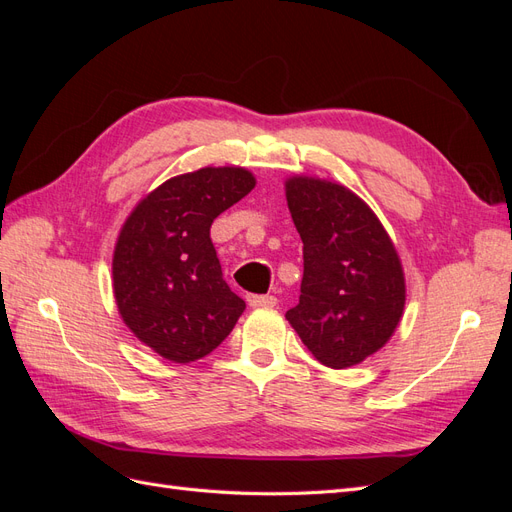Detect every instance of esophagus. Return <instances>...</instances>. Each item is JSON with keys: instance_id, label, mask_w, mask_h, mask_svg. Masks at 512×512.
<instances>
[{"instance_id": "obj_1", "label": "esophagus", "mask_w": 512, "mask_h": 512, "mask_svg": "<svg viewBox=\"0 0 512 512\" xmlns=\"http://www.w3.org/2000/svg\"><path fill=\"white\" fill-rule=\"evenodd\" d=\"M247 303L252 307H275L277 299L271 297V294H250V297H247Z\"/></svg>"}]
</instances>
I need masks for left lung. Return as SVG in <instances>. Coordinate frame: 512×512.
<instances>
[{"mask_svg":"<svg viewBox=\"0 0 512 512\" xmlns=\"http://www.w3.org/2000/svg\"><path fill=\"white\" fill-rule=\"evenodd\" d=\"M286 200L303 241L301 294L286 318L322 365L361 363L389 342L404 314L395 247L376 213L344 185L292 177Z\"/></svg>","mask_w":512,"mask_h":512,"instance_id":"left-lung-1","label":"left lung"}]
</instances>
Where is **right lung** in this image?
<instances>
[{"mask_svg":"<svg viewBox=\"0 0 512 512\" xmlns=\"http://www.w3.org/2000/svg\"><path fill=\"white\" fill-rule=\"evenodd\" d=\"M254 185L245 168H200L164 181L123 224L113 256L119 314L164 359H203L243 314L245 301L226 284L209 230Z\"/></svg>","mask_w":512,"mask_h":512,"instance_id":"add662e5","label":"right lung"}]
</instances>
